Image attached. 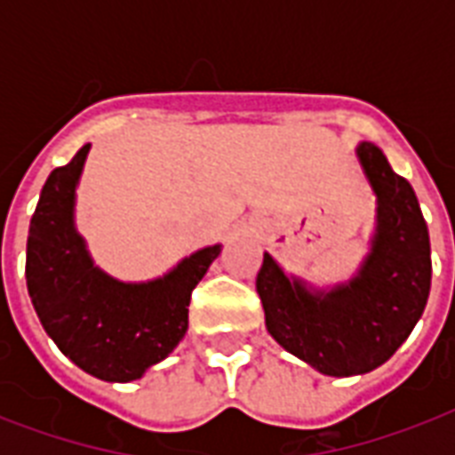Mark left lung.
Instances as JSON below:
<instances>
[{
	"instance_id": "1",
	"label": "left lung",
	"mask_w": 455,
	"mask_h": 455,
	"mask_svg": "<svg viewBox=\"0 0 455 455\" xmlns=\"http://www.w3.org/2000/svg\"><path fill=\"white\" fill-rule=\"evenodd\" d=\"M359 163L378 196V231L359 276L311 295L271 255L257 274L267 331L323 375L373 371L392 356L423 316L432 281L430 234L413 186L378 146L359 144Z\"/></svg>"
}]
</instances>
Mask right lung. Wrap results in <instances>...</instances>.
I'll return each mask as SVG.
<instances>
[{
    "instance_id": "1",
    "label": "right lung",
    "mask_w": 455,
    "mask_h": 455,
    "mask_svg": "<svg viewBox=\"0 0 455 455\" xmlns=\"http://www.w3.org/2000/svg\"><path fill=\"white\" fill-rule=\"evenodd\" d=\"M89 144L49 174L30 220L25 278L32 307L68 359L94 378L130 382L179 345L193 288L220 255L198 250L164 278L120 283L89 259L73 227L75 186Z\"/></svg>"
}]
</instances>
